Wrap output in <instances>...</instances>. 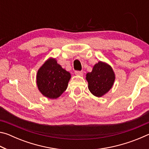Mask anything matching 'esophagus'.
Wrapping results in <instances>:
<instances>
[{
    "instance_id": "obj_1",
    "label": "esophagus",
    "mask_w": 149,
    "mask_h": 149,
    "mask_svg": "<svg viewBox=\"0 0 149 149\" xmlns=\"http://www.w3.org/2000/svg\"><path fill=\"white\" fill-rule=\"evenodd\" d=\"M75 74H76L77 75H83V74H84V72L82 71H75Z\"/></svg>"
}]
</instances>
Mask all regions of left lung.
Instances as JSON below:
<instances>
[{"mask_svg": "<svg viewBox=\"0 0 149 149\" xmlns=\"http://www.w3.org/2000/svg\"><path fill=\"white\" fill-rule=\"evenodd\" d=\"M86 79L91 93L96 97H100L112 87L115 75L109 65L99 62L94 65L91 72L87 73Z\"/></svg>", "mask_w": 149, "mask_h": 149, "instance_id": "obj_1", "label": "left lung"}]
</instances>
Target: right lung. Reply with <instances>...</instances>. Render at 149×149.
I'll return each instance as SVG.
<instances>
[{"label": "right lung", "mask_w": 149, "mask_h": 149, "mask_svg": "<svg viewBox=\"0 0 149 149\" xmlns=\"http://www.w3.org/2000/svg\"><path fill=\"white\" fill-rule=\"evenodd\" d=\"M71 77L55 59H49L40 68L37 75V84L40 91L50 99L59 97L67 89Z\"/></svg>", "instance_id": "obj_1"}]
</instances>
